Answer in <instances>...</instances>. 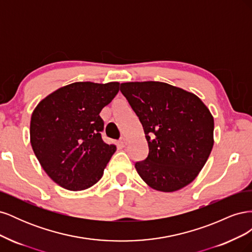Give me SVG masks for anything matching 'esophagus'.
<instances>
[{
	"label": "esophagus",
	"instance_id": "1",
	"mask_svg": "<svg viewBox=\"0 0 252 252\" xmlns=\"http://www.w3.org/2000/svg\"><path fill=\"white\" fill-rule=\"evenodd\" d=\"M120 144L122 145V146H125V145L127 144V139L125 138V136H122V138L120 139Z\"/></svg>",
	"mask_w": 252,
	"mask_h": 252
}]
</instances>
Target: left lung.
I'll use <instances>...</instances> for the list:
<instances>
[{
  "instance_id": "obj_1",
  "label": "left lung",
  "mask_w": 252,
  "mask_h": 252,
  "mask_svg": "<svg viewBox=\"0 0 252 252\" xmlns=\"http://www.w3.org/2000/svg\"><path fill=\"white\" fill-rule=\"evenodd\" d=\"M139 118L149 152L134 167L156 190L172 192L199 174L213 146L215 122L195 94L162 82L121 84Z\"/></svg>"
}]
</instances>
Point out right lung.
<instances>
[{
  "label": "right lung",
  "instance_id": "add662e5",
  "mask_svg": "<svg viewBox=\"0 0 252 252\" xmlns=\"http://www.w3.org/2000/svg\"><path fill=\"white\" fill-rule=\"evenodd\" d=\"M119 85L75 82L35 107L30 143L45 172L63 188L84 190L102 178L116 146L102 140L100 112L117 95Z\"/></svg>",
  "mask_w": 252,
  "mask_h": 252
}]
</instances>
